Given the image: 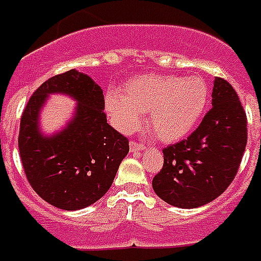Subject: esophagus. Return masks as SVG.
<instances>
[{"instance_id": "esophagus-1", "label": "esophagus", "mask_w": 261, "mask_h": 261, "mask_svg": "<svg viewBox=\"0 0 261 261\" xmlns=\"http://www.w3.org/2000/svg\"><path fill=\"white\" fill-rule=\"evenodd\" d=\"M145 149V146L142 145V144H138L136 141H130V150L131 152H138V150H144Z\"/></svg>"}]
</instances>
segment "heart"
<instances>
[{"mask_svg":"<svg viewBox=\"0 0 261 261\" xmlns=\"http://www.w3.org/2000/svg\"><path fill=\"white\" fill-rule=\"evenodd\" d=\"M209 88L199 76L141 74L125 83L123 96L108 92L105 108L116 128L136 131L141 113L148 112V127L160 141L175 142L190 134L203 116Z\"/></svg>","mask_w":261,"mask_h":261,"instance_id":"1","label":"heart"}]
</instances>
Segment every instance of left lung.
<instances>
[{"mask_svg":"<svg viewBox=\"0 0 261 261\" xmlns=\"http://www.w3.org/2000/svg\"><path fill=\"white\" fill-rule=\"evenodd\" d=\"M246 113L232 86L216 77L212 109L187 140L163 149V167L152 179L166 203L194 209L223 194L238 173L248 127Z\"/></svg>","mask_w":261,"mask_h":261,"instance_id":"8db88e82","label":"left lung"}]
</instances>
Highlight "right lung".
Wrapping results in <instances>:
<instances>
[{
    "instance_id": "obj_1",
    "label": "right lung",
    "mask_w": 261,
    "mask_h": 261,
    "mask_svg": "<svg viewBox=\"0 0 261 261\" xmlns=\"http://www.w3.org/2000/svg\"><path fill=\"white\" fill-rule=\"evenodd\" d=\"M62 92L79 103L75 119L52 137L38 131V116L48 93ZM101 87L71 69L48 79L23 111L19 153L24 174L40 198L55 207L79 210L95 203L111 188L128 140L106 120Z\"/></svg>"
}]
</instances>
